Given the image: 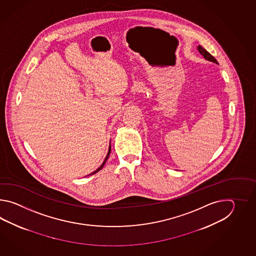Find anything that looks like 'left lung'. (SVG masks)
Segmentation results:
<instances>
[{
    "label": "left lung",
    "instance_id": "left-lung-1",
    "mask_svg": "<svg viewBox=\"0 0 256 256\" xmlns=\"http://www.w3.org/2000/svg\"><path fill=\"white\" fill-rule=\"evenodd\" d=\"M198 49L200 53V54L205 58V60H208V61H212V62H214V63L218 64L217 60H215V58L213 56L212 54H210L206 49L202 48V46H198Z\"/></svg>",
    "mask_w": 256,
    "mask_h": 256
}]
</instances>
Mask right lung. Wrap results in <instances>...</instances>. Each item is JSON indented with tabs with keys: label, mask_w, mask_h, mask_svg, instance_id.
<instances>
[{
	"label": "right lung",
	"mask_w": 256,
	"mask_h": 256,
	"mask_svg": "<svg viewBox=\"0 0 256 256\" xmlns=\"http://www.w3.org/2000/svg\"><path fill=\"white\" fill-rule=\"evenodd\" d=\"M110 149H112V148H110V146L109 151H108V154H107V156H106V158H105V160H104V163H102V166H100V168H98L97 169V170H96V171H94V172H92V174H90V176H92V174H96V173H97V172H98V171H100V169H102V168H104V164H105V163H106V161H107V159H108V158H109L110 154Z\"/></svg>",
	"instance_id": "obj_1"
}]
</instances>
